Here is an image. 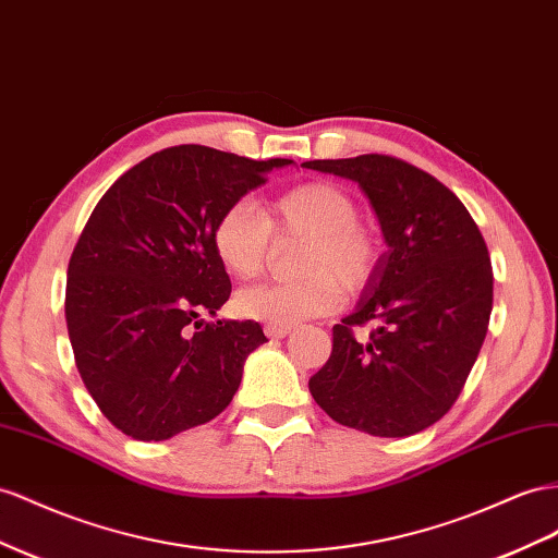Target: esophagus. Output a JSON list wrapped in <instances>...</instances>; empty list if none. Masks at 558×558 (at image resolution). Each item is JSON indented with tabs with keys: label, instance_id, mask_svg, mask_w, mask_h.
Segmentation results:
<instances>
[{
	"label": "esophagus",
	"instance_id": "obj_1",
	"mask_svg": "<svg viewBox=\"0 0 558 558\" xmlns=\"http://www.w3.org/2000/svg\"><path fill=\"white\" fill-rule=\"evenodd\" d=\"M265 333H267V338L281 340V338H286V336L291 333V328H286V326H265Z\"/></svg>",
	"mask_w": 558,
	"mask_h": 558
}]
</instances>
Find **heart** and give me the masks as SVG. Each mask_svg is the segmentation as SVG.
I'll list each match as a JSON object with an SVG mask.
<instances>
[{"label": "heart", "mask_w": 558, "mask_h": 558, "mask_svg": "<svg viewBox=\"0 0 558 558\" xmlns=\"http://www.w3.org/2000/svg\"><path fill=\"white\" fill-rule=\"evenodd\" d=\"M305 236L295 281L260 283L239 291L236 310L267 326L291 328L330 314L344 293L364 291L380 260L375 234L359 222V204L333 183H305L269 202L265 216L253 202H234L214 225V248L236 279L263 272L269 236Z\"/></svg>", "instance_id": "1"}]
</instances>
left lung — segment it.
Returning <instances> with one entry per match:
<instances>
[{"mask_svg":"<svg viewBox=\"0 0 558 558\" xmlns=\"http://www.w3.org/2000/svg\"><path fill=\"white\" fill-rule=\"evenodd\" d=\"M366 194L387 251L356 307L333 326V352L310 378L336 423L373 436H411L456 403L484 344L493 267L470 210L434 175L387 155L314 159ZM376 328L368 339L353 330Z\"/></svg>","mask_w":558,"mask_h":558,"instance_id":"8db88e82","label":"left lung"}]
</instances>
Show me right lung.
Wrapping results in <instances>:
<instances>
[{
  "label": "right lung",
  "mask_w": 558,
  "mask_h": 558,
  "mask_svg": "<svg viewBox=\"0 0 558 558\" xmlns=\"http://www.w3.org/2000/svg\"><path fill=\"white\" fill-rule=\"evenodd\" d=\"M289 163L167 147L96 204L68 265L65 319L88 395L131 439L163 441L214 420L267 342L258 322L204 319L232 291L214 225Z\"/></svg>",
  "instance_id": "add662e5"
}]
</instances>
